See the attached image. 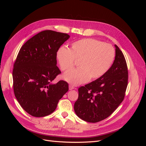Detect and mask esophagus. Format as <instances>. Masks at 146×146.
Returning <instances> with one entry per match:
<instances>
[{"label":"esophagus","mask_w":146,"mask_h":146,"mask_svg":"<svg viewBox=\"0 0 146 146\" xmlns=\"http://www.w3.org/2000/svg\"><path fill=\"white\" fill-rule=\"evenodd\" d=\"M69 90H74V86L72 85H69Z\"/></svg>","instance_id":"34e87169"}]
</instances>
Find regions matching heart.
<instances>
[{
	"mask_svg": "<svg viewBox=\"0 0 146 146\" xmlns=\"http://www.w3.org/2000/svg\"><path fill=\"white\" fill-rule=\"evenodd\" d=\"M61 69L68 71L78 61L80 68L64 74L63 78L78 85L102 77L111 68L115 58L113 46L92 38L82 39L72 42L69 48L61 47L56 52Z\"/></svg>",
	"mask_w": 146,
	"mask_h": 146,
	"instance_id": "obj_1",
	"label": "heart"
}]
</instances>
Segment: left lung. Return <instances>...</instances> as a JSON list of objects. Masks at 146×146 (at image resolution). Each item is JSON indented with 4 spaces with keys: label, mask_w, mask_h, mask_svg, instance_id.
I'll return each mask as SVG.
<instances>
[{
    "label": "left lung",
    "mask_w": 146,
    "mask_h": 146,
    "mask_svg": "<svg viewBox=\"0 0 146 146\" xmlns=\"http://www.w3.org/2000/svg\"><path fill=\"white\" fill-rule=\"evenodd\" d=\"M115 59L102 77L78 88V98L74 104L77 116L88 122H98L107 118L124 98L128 85V70L125 57L117 46Z\"/></svg>",
    "instance_id": "8db88e82"
}]
</instances>
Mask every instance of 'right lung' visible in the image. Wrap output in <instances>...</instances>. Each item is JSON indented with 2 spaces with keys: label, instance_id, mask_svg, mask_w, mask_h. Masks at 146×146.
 I'll return each mask as SVG.
<instances>
[{
  "label": "right lung",
  "instance_id": "obj_1",
  "mask_svg": "<svg viewBox=\"0 0 146 146\" xmlns=\"http://www.w3.org/2000/svg\"><path fill=\"white\" fill-rule=\"evenodd\" d=\"M69 38L66 33L44 30L21 48L13 70V90L22 108L32 116L52 113L69 90L66 82H52L61 73L56 52Z\"/></svg>",
  "mask_w": 146,
  "mask_h": 146
}]
</instances>
